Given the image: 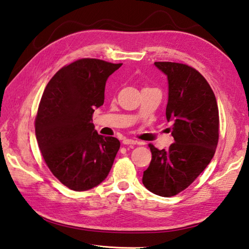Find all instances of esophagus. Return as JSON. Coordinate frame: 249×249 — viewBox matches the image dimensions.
I'll use <instances>...</instances> for the list:
<instances>
[{
  "label": "esophagus",
  "instance_id": "esophagus-1",
  "mask_svg": "<svg viewBox=\"0 0 249 249\" xmlns=\"http://www.w3.org/2000/svg\"><path fill=\"white\" fill-rule=\"evenodd\" d=\"M136 141L134 140H130V139H124L123 143L124 145H136Z\"/></svg>",
  "mask_w": 249,
  "mask_h": 249
}]
</instances>
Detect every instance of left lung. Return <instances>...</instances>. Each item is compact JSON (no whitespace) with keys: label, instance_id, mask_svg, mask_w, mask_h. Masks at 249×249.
<instances>
[{"label":"left lung","instance_id":"8db88e82","mask_svg":"<svg viewBox=\"0 0 249 249\" xmlns=\"http://www.w3.org/2000/svg\"><path fill=\"white\" fill-rule=\"evenodd\" d=\"M167 76V121H171L175 142L167 150L149 145L152 159L143 171L142 183L148 191L162 197L179 194L204 170L218 142V107L212 88L190 66L156 62Z\"/></svg>","mask_w":249,"mask_h":249}]
</instances>
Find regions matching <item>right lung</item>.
Listing matches in <instances>:
<instances>
[{"label":"right lung","mask_w":249,"mask_h":249,"mask_svg":"<svg viewBox=\"0 0 249 249\" xmlns=\"http://www.w3.org/2000/svg\"><path fill=\"white\" fill-rule=\"evenodd\" d=\"M121 64L82 58L50 80L35 120L38 146L51 173L70 190H90L106 180L120 142L95 130L108 76Z\"/></svg>","instance_id":"right-lung-1"}]
</instances>
